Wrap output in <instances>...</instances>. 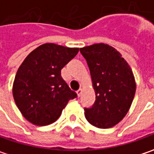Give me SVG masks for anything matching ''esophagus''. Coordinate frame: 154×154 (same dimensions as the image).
I'll use <instances>...</instances> for the list:
<instances>
[{"label":"esophagus","mask_w":154,"mask_h":154,"mask_svg":"<svg viewBox=\"0 0 154 154\" xmlns=\"http://www.w3.org/2000/svg\"><path fill=\"white\" fill-rule=\"evenodd\" d=\"M77 95H78V97H80L81 96V94H82V88H80L79 90H77Z\"/></svg>","instance_id":"obj_1"}]
</instances>
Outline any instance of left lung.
I'll list each match as a JSON object with an SVG mask.
<instances>
[{"instance_id":"1","label":"left lung","mask_w":154,"mask_h":154,"mask_svg":"<svg viewBox=\"0 0 154 154\" xmlns=\"http://www.w3.org/2000/svg\"><path fill=\"white\" fill-rule=\"evenodd\" d=\"M88 63L95 102L85 108V116L94 126L108 129L118 124L132 103L136 82L130 66L119 51L105 44L80 49Z\"/></svg>"}]
</instances>
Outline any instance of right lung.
<instances>
[{
  "label": "right lung",
  "mask_w": 154,
  "mask_h": 154,
  "mask_svg": "<svg viewBox=\"0 0 154 154\" xmlns=\"http://www.w3.org/2000/svg\"><path fill=\"white\" fill-rule=\"evenodd\" d=\"M79 48L44 44L32 51L17 70L13 96L29 122L44 126L54 123L69 100L77 97L61 77V69Z\"/></svg>",
  "instance_id": "obj_1"
}]
</instances>
